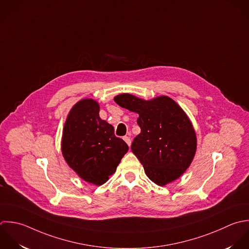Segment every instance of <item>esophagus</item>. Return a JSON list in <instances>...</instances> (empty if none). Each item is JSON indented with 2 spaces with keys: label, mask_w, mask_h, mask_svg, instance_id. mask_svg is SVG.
<instances>
[{
  "label": "esophagus",
  "mask_w": 249,
  "mask_h": 249,
  "mask_svg": "<svg viewBox=\"0 0 249 249\" xmlns=\"http://www.w3.org/2000/svg\"><path fill=\"white\" fill-rule=\"evenodd\" d=\"M123 140L126 142V143L130 146L131 145V139H130V137H128V136H125L124 138H123Z\"/></svg>",
  "instance_id": "1"
}]
</instances>
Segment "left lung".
Masks as SVG:
<instances>
[{
    "mask_svg": "<svg viewBox=\"0 0 249 249\" xmlns=\"http://www.w3.org/2000/svg\"><path fill=\"white\" fill-rule=\"evenodd\" d=\"M114 102L139 114L141 133L131 148L147 178L165 186L181 177L197 149L196 132L184 110L168 96L146 101L124 93L115 96Z\"/></svg>",
    "mask_w": 249,
    "mask_h": 249,
    "instance_id": "8db88e82",
    "label": "left lung"
}]
</instances>
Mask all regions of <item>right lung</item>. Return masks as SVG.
I'll return each mask as SVG.
<instances>
[{"label": "right lung", "mask_w": 249, "mask_h": 249, "mask_svg": "<svg viewBox=\"0 0 249 249\" xmlns=\"http://www.w3.org/2000/svg\"><path fill=\"white\" fill-rule=\"evenodd\" d=\"M99 103L78 101L64 124L61 150L67 164L84 181L106 183L127 153V143L114 135L112 125L101 119Z\"/></svg>", "instance_id": "obj_1"}]
</instances>
